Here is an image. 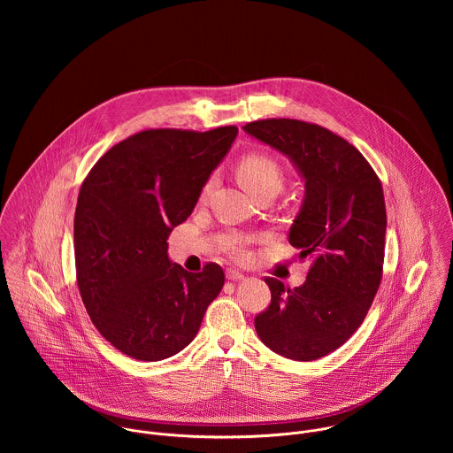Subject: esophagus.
Returning a JSON list of instances; mask_svg holds the SVG:
<instances>
[{"label":"esophagus","mask_w":453,"mask_h":453,"mask_svg":"<svg viewBox=\"0 0 453 453\" xmlns=\"http://www.w3.org/2000/svg\"><path fill=\"white\" fill-rule=\"evenodd\" d=\"M226 279L228 280H244V273H241L239 270H235V268H228L226 270Z\"/></svg>","instance_id":"esophagus-1"}]
</instances>
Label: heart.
<instances>
[{"instance_id":"1","label":"heart","mask_w":453,"mask_h":453,"mask_svg":"<svg viewBox=\"0 0 453 453\" xmlns=\"http://www.w3.org/2000/svg\"><path fill=\"white\" fill-rule=\"evenodd\" d=\"M237 180L242 185V188L255 196V195L263 192V190H280L282 181H284V173L280 165L261 153H253L244 157L239 165H237ZM209 190V185L203 188V194ZM226 250L234 257L244 255V244L241 239H228Z\"/></svg>"}]
</instances>
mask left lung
<instances>
[{
    "label": "left lung",
    "instance_id": "1",
    "mask_svg": "<svg viewBox=\"0 0 453 453\" xmlns=\"http://www.w3.org/2000/svg\"><path fill=\"white\" fill-rule=\"evenodd\" d=\"M242 129L288 157L303 181L288 239L300 259H312L295 289L265 279L272 302L255 327L273 352L314 361L354 334L379 291L388 228L382 185L352 144L316 124L272 119Z\"/></svg>",
    "mask_w": 453,
    "mask_h": 453
}]
</instances>
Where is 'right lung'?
Masks as SVG:
<instances>
[{
	"label": "right lung",
	"mask_w": 453,
	"mask_h": 453,
	"mask_svg": "<svg viewBox=\"0 0 453 453\" xmlns=\"http://www.w3.org/2000/svg\"><path fill=\"white\" fill-rule=\"evenodd\" d=\"M237 127L142 130L106 151L85 178L74 212L76 280L99 333L139 361L183 350L225 273H190L169 258V234L195 209Z\"/></svg>",
	"instance_id": "obj_1"
}]
</instances>
